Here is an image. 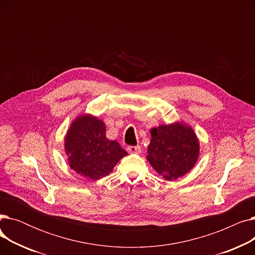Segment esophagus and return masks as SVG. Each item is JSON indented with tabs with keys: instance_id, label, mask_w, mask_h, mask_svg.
Here are the masks:
<instances>
[{
	"instance_id": "esophagus-1",
	"label": "esophagus",
	"mask_w": 255,
	"mask_h": 255,
	"mask_svg": "<svg viewBox=\"0 0 255 255\" xmlns=\"http://www.w3.org/2000/svg\"><path fill=\"white\" fill-rule=\"evenodd\" d=\"M127 151L131 154H139L141 152V148L139 145H130L127 148Z\"/></svg>"
}]
</instances>
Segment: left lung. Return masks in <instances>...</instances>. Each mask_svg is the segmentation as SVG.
Masks as SVG:
<instances>
[{
	"label": "left lung",
	"mask_w": 255,
	"mask_h": 255,
	"mask_svg": "<svg viewBox=\"0 0 255 255\" xmlns=\"http://www.w3.org/2000/svg\"><path fill=\"white\" fill-rule=\"evenodd\" d=\"M150 133L146 159L164 180L175 181L196 164L200 146L191 126L175 122L154 127Z\"/></svg>",
	"instance_id": "obj_1"
}]
</instances>
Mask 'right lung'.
Returning <instances> with one entry per match:
<instances>
[{
	"label": "right lung",
	"mask_w": 255,
	"mask_h": 255,
	"mask_svg": "<svg viewBox=\"0 0 255 255\" xmlns=\"http://www.w3.org/2000/svg\"><path fill=\"white\" fill-rule=\"evenodd\" d=\"M103 121L91 114L76 117L66 133L64 149L70 167L91 180L109 176L127 152L106 137Z\"/></svg>",
	"instance_id": "right-lung-1"
}]
</instances>
